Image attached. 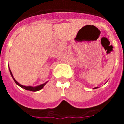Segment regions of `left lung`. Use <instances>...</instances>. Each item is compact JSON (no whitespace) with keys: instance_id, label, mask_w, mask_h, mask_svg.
<instances>
[{"instance_id":"8db88e82","label":"left lung","mask_w":124,"mask_h":124,"mask_svg":"<svg viewBox=\"0 0 124 124\" xmlns=\"http://www.w3.org/2000/svg\"><path fill=\"white\" fill-rule=\"evenodd\" d=\"M96 88H97V87H95V88H94V89H96Z\"/></svg>"}]
</instances>
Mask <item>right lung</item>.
<instances>
[{
    "instance_id": "right-lung-1",
    "label": "right lung",
    "mask_w": 124,
    "mask_h": 124,
    "mask_svg": "<svg viewBox=\"0 0 124 124\" xmlns=\"http://www.w3.org/2000/svg\"><path fill=\"white\" fill-rule=\"evenodd\" d=\"M10 74L11 76H12V77L13 79L14 80V81L15 82V83L17 84V85H18V86H20V87H22V88L25 89H26V90H28V91H39L40 90V89H41L43 88V87H44V86L46 84V83H44V84H41V85H40V86H36V87H32V86H23V85H21L20 84H19V83H18V82L16 81V80L14 79V76H13L12 75V72H11L10 70Z\"/></svg>"
}]
</instances>
